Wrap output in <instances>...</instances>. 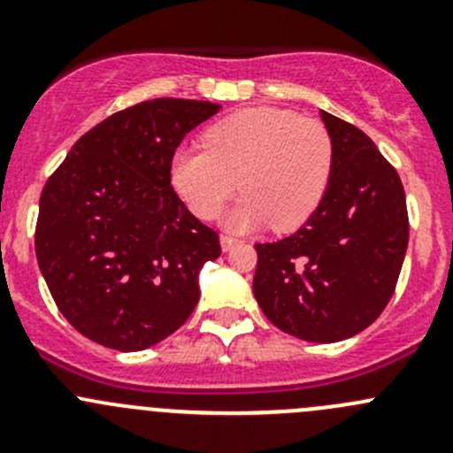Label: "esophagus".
I'll list each match as a JSON object with an SVG mask.
<instances>
[{
    "mask_svg": "<svg viewBox=\"0 0 453 453\" xmlns=\"http://www.w3.org/2000/svg\"><path fill=\"white\" fill-rule=\"evenodd\" d=\"M234 245H236V239H232V236H227V234L221 236V250H223V252H230Z\"/></svg>",
    "mask_w": 453,
    "mask_h": 453,
    "instance_id": "1",
    "label": "esophagus"
}]
</instances>
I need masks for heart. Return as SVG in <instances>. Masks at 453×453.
<instances>
[{"instance_id":"heart-1","label":"heart","mask_w":453,"mask_h":453,"mask_svg":"<svg viewBox=\"0 0 453 453\" xmlns=\"http://www.w3.org/2000/svg\"><path fill=\"white\" fill-rule=\"evenodd\" d=\"M205 149L173 155L171 180L201 219L217 217L234 190H243L226 221L236 230L272 223L289 232L315 212L333 171L326 127L289 109L252 107L205 131Z\"/></svg>"}]
</instances>
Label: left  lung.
<instances>
[{"label": "left lung", "mask_w": 453, "mask_h": 453, "mask_svg": "<svg viewBox=\"0 0 453 453\" xmlns=\"http://www.w3.org/2000/svg\"><path fill=\"white\" fill-rule=\"evenodd\" d=\"M333 140L328 188L298 232L258 243L254 296L289 335L331 344L386 309L408 250L405 193L364 131L319 111Z\"/></svg>", "instance_id": "left-lung-1"}]
</instances>
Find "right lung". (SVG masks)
Returning <instances> with one entry per match:
<instances>
[{
  "mask_svg": "<svg viewBox=\"0 0 453 453\" xmlns=\"http://www.w3.org/2000/svg\"><path fill=\"white\" fill-rule=\"evenodd\" d=\"M221 104L155 98L96 125L39 199V269L67 322L107 349L155 346L190 318L219 236L171 186L186 134Z\"/></svg>",
  "mask_w": 453,
  "mask_h": 453,
  "instance_id": "1",
  "label": "right lung"
}]
</instances>
